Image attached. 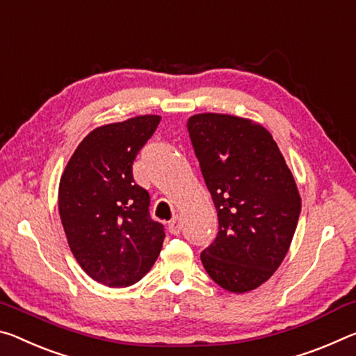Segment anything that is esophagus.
Masks as SVG:
<instances>
[{"mask_svg": "<svg viewBox=\"0 0 356 356\" xmlns=\"http://www.w3.org/2000/svg\"><path fill=\"white\" fill-rule=\"evenodd\" d=\"M183 230V222L181 219H179L178 216H175L170 222H168V232L172 233V235H179Z\"/></svg>", "mask_w": 356, "mask_h": 356, "instance_id": "esophagus-1", "label": "esophagus"}]
</instances>
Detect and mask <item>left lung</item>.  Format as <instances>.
Segmentation results:
<instances>
[{
  "instance_id": "obj_1",
  "label": "left lung",
  "mask_w": 356,
  "mask_h": 356,
  "mask_svg": "<svg viewBox=\"0 0 356 356\" xmlns=\"http://www.w3.org/2000/svg\"><path fill=\"white\" fill-rule=\"evenodd\" d=\"M188 132L219 220L202 264L222 289L249 292L273 276L292 243L301 211L292 172L271 134L249 120L200 113Z\"/></svg>"
}]
</instances>
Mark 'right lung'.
Returning <instances> with one entry per match:
<instances>
[{"label": "right lung", "instance_id": "1", "mask_svg": "<svg viewBox=\"0 0 356 356\" xmlns=\"http://www.w3.org/2000/svg\"><path fill=\"white\" fill-rule=\"evenodd\" d=\"M161 116L97 127L75 149L60 181L58 207L75 260L108 287H129L154 265L165 238L149 216V194L132 164Z\"/></svg>", "mask_w": 356, "mask_h": 356}]
</instances>
